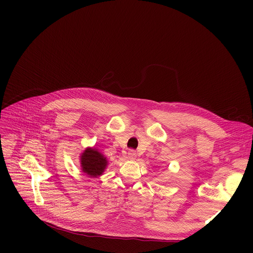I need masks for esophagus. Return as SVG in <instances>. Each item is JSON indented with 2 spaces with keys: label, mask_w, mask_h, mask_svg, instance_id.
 Instances as JSON below:
<instances>
[{
  "label": "esophagus",
  "mask_w": 253,
  "mask_h": 253,
  "mask_svg": "<svg viewBox=\"0 0 253 253\" xmlns=\"http://www.w3.org/2000/svg\"><path fill=\"white\" fill-rule=\"evenodd\" d=\"M136 152L134 151V150H130V151H128V158L129 159H132V160H133V159H135L136 158Z\"/></svg>",
  "instance_id": "1"
}]
</instances>
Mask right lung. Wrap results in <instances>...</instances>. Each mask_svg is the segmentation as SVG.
<instances>
[{
	"mask_svg": "<svg viewBox=\"0 0 253 253\" xmlns=\"http://www.w3.org/2000/svg\"><path fill=\"white\" fill-rule=\"evenodd\" d=\"M108 165L106 159L98 151L94 149H86L81 157L82 170L89 176L96 177L102 174Z\"/></svg>",
	"mask_w": 253,
	"mask_h": 253,
	"instance_id": "right-lung-1",
	"label": "right lung"
}]
</instances>
